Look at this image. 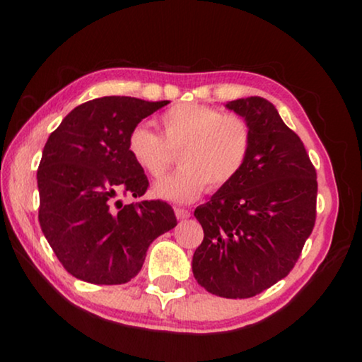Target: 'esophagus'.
Masks as SVG:
<instances>
[{
  "instance_id": "1",
  "label": "esophagus",
  "mask_w": 362,
  "mask_h": 362,
  "mask_svg": "<svg viewBox=\"0 0 362 362\" xmlns=\"http://www.w3.org/2000/svg\"><path fill=\"white\" fill-rule=\"evenodd\" d=\"M175 214L177 219L182 221V219H187V217H191V211L185 209V207H175Z\"/></svg>"
}]
</instances>
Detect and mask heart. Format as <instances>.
Listing matches in <instances>:
<instances>
[{
    "label": "heart",
    "mask_w": 362,
    "mask_h": 362,
    "mask_svg": "<svg viewBox=\"0 0 362 362\" xmlns=\"http://www.w3.org/2000/svg\"><path fill=\"white\" fill-rule=\"evenodd\" d=\"M161 134L135 125L127 136L132 160L153 180H161L181 151L182 168L161 182L158 196L191 202L207 187L224 189L244 170L254 133L245 117L206 103H177L160 117Z\"/></svg>",
    "instance_id": "b5f03b06"
}]
</instances>
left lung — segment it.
Wrapping results in <instances>:
<instances>
[{"label":"left lung","mask_w":362,"mask_h":362,"mask_svg":"<svg viewBox=\"0 0 362 362\" xmlns=\"http://www.w3.org/2000/svg\"><path fill=\"white\" fill-rule=\"evenodd\" d=\"M227 107L252 125L254 143L239 176L194 216L204 239L192 257L197 284L222 298H250L285 279L316 221L318 181L303 141L262 97Z\"/></svg>","instance_id":"obj_1"}]
</instances>
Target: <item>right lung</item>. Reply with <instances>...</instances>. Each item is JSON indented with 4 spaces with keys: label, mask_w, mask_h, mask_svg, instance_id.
I'll return each mask as SVG.
<instances>
[{
    "label": "right lung",
    "mask_w": 362,
    "mask_h": 362,
    "mask_svg": "<svg viewBox=\"0 0 362 362\" xmlns=\"http://www.w3.org/2000/svg\"><path fill=\"white\" fill-rule=\"evenodd\" d=\"M163 102L100 97L74 108L47 138L37 168L39 224L64 269L95 285H120L141 270L158 235L177 224L168 202L139 199L148 177L127 136Z\"/></svg>",
    "instance_id": "right-lung-1"
}]
</instances>
